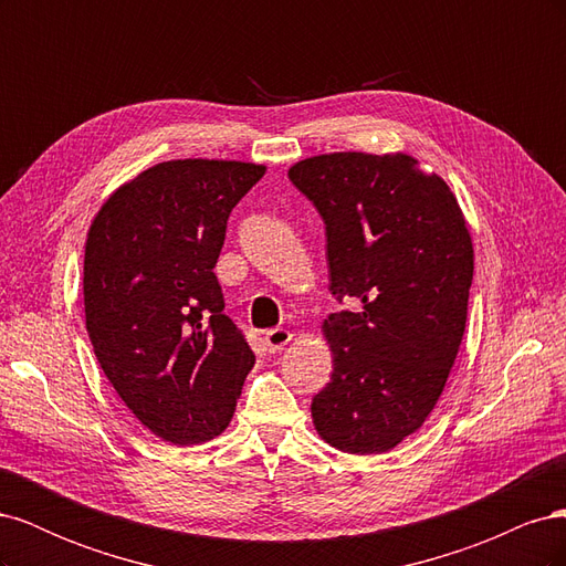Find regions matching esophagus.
<instances>
[{"instance_id":"esophagus-1","label":"esophagus","mask_w":566,"mask_h":566,"mask_svg":"<svg viewBox=\"0 0 566 566\" xmlns=\"http://www.w3.org/2000/svg\"><path fill=\"white\" fill-rule=\"evenodd\" d=\"M290 339H293L290 331H285V328H271V331L264 333V347L269 352H281Z\"/></svg>"}]
</instances>
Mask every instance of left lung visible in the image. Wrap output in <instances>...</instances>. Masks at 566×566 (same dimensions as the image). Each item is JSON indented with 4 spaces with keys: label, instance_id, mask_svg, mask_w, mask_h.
Wrapping results in <instances>:
<instances>
[{
    "label": "left lung",
    "instance_id": "obj_1",
    "mask_svg": "<svg viewBox=\"0 0 566 566\" xmlns=\"http://www.w3.org/2000/svg\"><path fill=\"white\" fill-rule=\"evenodd\" d=\"M325 224L333 375L312 401L331 447L385 453L432 413L468 321L474 254L451 188L406 153H331L290 167Z\"/></svg>",
    "mask_w": 566,
    "mask_h": 566
}]
</instances>
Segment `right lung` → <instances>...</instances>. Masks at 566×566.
<instances>
[{
	"instance_id": "obj_1",
	"label": "right lung",
	"mask_w": 566,
	"mask_h": 566,
	"mask_svg": "<svg viewBox=\"0 0 566 566\" xmlns=\"http://www.w3.org/2000/svg\"><path fill=\"white\" fill-rule=\"evenodd\" d=\"M264 165L169 160L104 202L84 248V316L106 378L153 434L188 447L227 430L254 354L224 314L214 264Z\"/></svg>"
}]
</instances>
